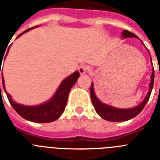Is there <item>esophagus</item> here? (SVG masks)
<instances>
[{
  "instance_id": "34e87169",
  "label": "esophagus",
  "mask_w": 160,
  "mask_h": 160,
  "mask_svg": "<svg viewBox=\"0 0 160 160\" xmlns=\"http://www.w3.org/2000/svg\"><path fill=\"white\" fill-rule=\"evenodd\" d=\"M90 67L88 66V65H81L80 68H79V72H80V75H84L85 73L87 72L88 70H89Z\"/></svg>"
}]
</instances>
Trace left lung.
Masks as SVG:
<instances>
[{"instance_id":"8db88e82","label":"left lung","mask_w":160,"mask_h":160,"mask_svg":"<svg viewBox=\"0 0 160 160\" xmlns=\"http://www.w3.org/2000/svg\"><path fill=\"white\" fill-rule=\"evenodd\" d=\"M122 37H123V39L129 38V37H134V38L139 39V37L136 35H134V33H132V32L129 31H125V30L123 31V32H122ZM150 61L152 62L151 56H150ZM150 79H151V80H150V83H149V91L147 93L146 96L144 99V100L139 105H137V106L134 107V108H131V109H120V108H116V107L111 106V105H106V104H104L103 102H101L98 99L96 95H95V90H94V84L91 83V86H90V97H91V101H92L93 105L95 107V111L97 112V114L101 118H103L105 120H108V121L122 122L133 119L134 117L137 116L143 110L144 107L145 106V105L148 102V100H149V96L151 95V91L152 89H153V86H154V67H153V71H152Z\"/></svg>"}]
</instances>
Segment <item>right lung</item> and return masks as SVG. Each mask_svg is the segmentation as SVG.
Listing matches in <instances>:
<instances>
[{"label":"right lung","instance_id":"right-lung-1","mask_svg":"<svg viewBox=\"0 0 160 160\" xmlns=\"http://www.w3.org/2000/svg\"><path fill=\"white\" fill-rule=\"evenodd\" d=\"M37 26H35V27H37ZM33 28L34 27L27 29L26 31L20 34L16 38H18L21 35L28 32L29 31H31V29ZM10 47H11V46H10ZM10 47L8 48L7 53H8ZM7 53H6V55H7ZM6 55H4L5 58H6ZM2 60H3V58L0 59V65L2 63L1 62ZM1 68H0V75H1V77H2V85H3L4 90L6 92V96L8 98L9 102L11 105V106L13 107L14 109L22 118H24L26 120H29V121L36 122V123H50V122L55 121L61 116V114H63V112L65 110L66 104H67L68 95H69L70 89L76 83L78 78L80 77L79 71H75L70 75L67 76L65 80H62L60 86L58 87L54 95L50 100L43 103V104H41V105L29 106V105H24L16 103L11 99V95L6 92L3 79V74H2V71H1Z\"/></svg>","mask_w":160,"mask_h":160}]
</instances>
